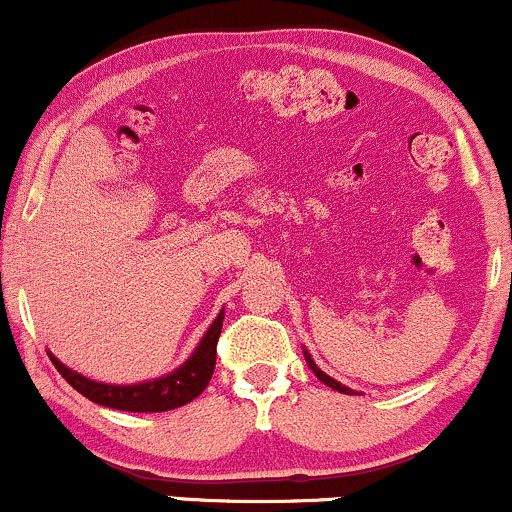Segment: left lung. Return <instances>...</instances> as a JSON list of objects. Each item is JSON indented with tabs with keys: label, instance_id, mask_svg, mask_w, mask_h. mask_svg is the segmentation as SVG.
I'll return each instance as SVG.
<instances>
[{
	"label": "left lung",
	"instance_id": "obj_1",
	"mask_svg": "<svg viewBox=\"0 0 512 512\" xmlns=\"http://www.w3.org/2000/svg\"><path fill=\"white\" fill-rule=\"evenodd\" d=\"M305 361H308V366H310V368H313V373L317 375V378H320V380H322V383H325V385H330V387H332V390H339V392H344V395H356V392H354V390H349V387H344L342 383H337V380H334V378H330V375H327V373H322V370L315 366V361H313V358H310V354H308V351H305Z\"/></svg>",
	"mask_w": 512,
	"mask_h": 512
}]
</instances>
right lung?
Returning <instances> with one entry per match:
<instances>
[{"label": "right lung", "instance_id": "add662e5", "mask_svg": "<svg viewBox=\"0 0 512 512\" xmlns=\"http://www.w3.org/2000/svg\"><path fill=\"white\" fill-rule=\"evenodd\" d=\"M223 327V310L211 322V327L204 334V339L199 342L195 354L187 358L185 363L173 373L163 375L158 380H149V383L139 385H105L96 383V380H88L84 375L69 370L64 363L57 361L55 356L52 363L60 370V375L74 387L76 392H81L91 402L101 404V407L120 409V411H168L178 409L182 404L192 402V399L202 395L204 387L209 385L211 375H214L216 366V344H219Z\"/></svg>", "mask_w": 512, "mask_h": 512}]
</instances>
